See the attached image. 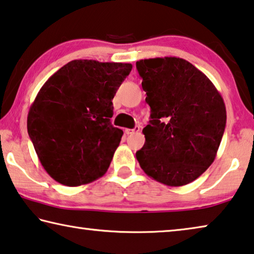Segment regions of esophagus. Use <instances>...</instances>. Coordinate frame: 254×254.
<instances>
[{
  "label": "esophagus",
  "mask_w": 254,
  "mask_h": 254,
  "mask_svg": "<svg viewBox=\"0 0 254 254\" xmlns=\"http://www.w3.org/2000/svg\"><path fill=\"white\" fill-rule=\"evenodd\" d=\"M138 130H139V127L138 126H136L134 129H128V128H126V129H125V134L129 135V134H132V132H137Z\"/></svg>",
  "instance_id": "obj_1"
}]
</instances>
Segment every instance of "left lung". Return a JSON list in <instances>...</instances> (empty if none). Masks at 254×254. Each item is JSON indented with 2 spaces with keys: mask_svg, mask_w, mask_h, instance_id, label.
Here are the masks:
<instances>
[{
  "mask_svg": "<svg viewBox=\"0 0 254 254\" xmlns=\"http://www.w3.org/2000/svg\"><path fill=\"white\" fill-rule=\"evenodd\" d=\"M136 68L151 108L136 159L161 184H190L216 159L227 118L224 100L203 72L181 58L139 60Z\"/></svg>",
  "mask_w": 254,
  "mask_h": 254,
  "instance_id": "1",
  "label": "left lung"
}]
</instances>
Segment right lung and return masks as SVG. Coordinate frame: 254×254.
<instances>
[{
	"label": "right lung",
	"mask_w": 254,
	"mask_h": 254,
	"mask_svg": "<svg viewBox=\"0 0 254 254\" xmlns=\"http://www.w3.org/2000/svg\"><path fill=\"white\" fill-rule=\"evenodd\" d=\"M131 68L122 62L72 60L37 93L27 129L54 181L79 186L107 173L124 134L110 122L112 99Z\"/></svg>",
	"instance_id": "add662e5"
}]
</instances>
